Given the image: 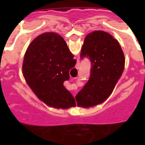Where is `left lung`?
Returning <instances> with one entry per match:
<instances>
[{
  "label": "left lung",
  "mask_w": 145,
  "mask_h": 145,
  "mask_svg": "<svg viewBox=\"0 0 145 145\" xmlns=\"http://www.w3.org/2000/svg\"><path fill=\"white\" fill-rule=\"evenodd\" d=\"M80 57L88 58L91 67L88 82L76 95L78 106L90 107L102 103L112 93L123 71V52L110 34L95 31L85 37Z\"/></svg>",
  "instance_id": "8db88e82"
}]
</instances>
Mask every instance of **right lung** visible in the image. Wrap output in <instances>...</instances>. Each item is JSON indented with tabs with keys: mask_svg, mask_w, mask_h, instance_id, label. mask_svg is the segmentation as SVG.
<instances>
[{
	"mask_svg": "<svg viewBox=\"0 0 145 145\" xmlns=\"http://www.w3.org/2000/svg\"><path fill=\"white\" fill-rule=\"evenodd\" d=\"M77 60L58 34L46 33L36 37L27 49L22 71L25 81L44 103L58 109L75 106L71 93L63 86Z\"/></svg>",
	"mask_w": 145,
	"mask_h": 145,
	"instance_id": "1",
	"label": "right lung"
}]
</instances>
